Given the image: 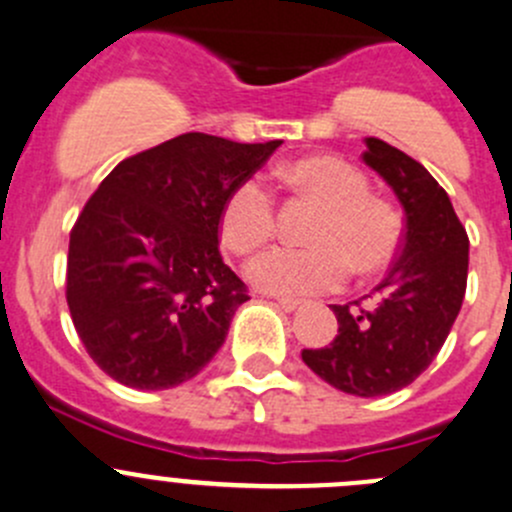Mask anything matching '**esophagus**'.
I'll use <instances>...</instances> for the list:
<instances>
[{
  "label": "esophagus",
  "instance_id": "1",
  "mask_svg": "<svg viewBox=\"0 0 512 512\" xmlns=\"http://www.w3.org/2000/svg\"><path fill=\"white\" fill-rule=\"evenodd\" d=\"M275 305L282 307V310H285V312H295V310H300L302 302L300 300H292V297H275Z\"/></svg>",
  "mask_w": 512,
  "mask_h": 512
}]
</instances>
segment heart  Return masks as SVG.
I'll use <instances>...</instances> for the list:
<instances>
[{
	"label": "heart",
	"mask_w": 512,
	"mask_h": 512,
	"mask_svg": "<svg viewBox=\"0 0 512 512\" xmlns=\"http://www.w3.org/2000/svg\"><path fill=\"white\" fill-rule=\"evenodd\" d=\"M277 177L320 200L322 212L310 230V247H270L247 262V280L275 295H315L335 290L355 267L377 275L395 260L403 222L390 202L367 195V180L340 157L317 155L280 167ZM275 230V200L257 177L240 180L220 210V235L230 250L247 255Z\"/></svg>",
	"instance_id": "1"
}]
</instances>
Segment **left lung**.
I'll list each match as a JSON object with an SVG mask.
<instances>
[{
  "label": "left lung",
  "mask_w": 512,
  "mask_h": 512,
  "mask_svg": "<svg viewBox=\"0 0 512 512\" xmlns=\"http://www.w3.org/2000/svg\"><path fill=\"white\" fill-rule=\"evenodd\" d=\"M365 145V165L405 210L403 245L370 302L332 305L335 340L302 350V360L342 393L380 398L408 388L450 335L468 285V235L448 192L420 162L377 137Z\"/></svg>",
  "instance_id": "1"
}]
</instances>
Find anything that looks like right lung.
Here are the masks:
<instances>
[{
  "mask_svg": "<svg viewBox=\"0 0 512 512\" xmlns=\"http://www.w3.org/2000/svg\"><path fill=\"white\" fill-rule=\"evenodd\" d=\"M280 145L187 132L122 160L89 197L69 232L67 305L112 380L167 390L215 357L250 300L222 262V202Z\"/></svg>",
  "mask_w": 512,
  "mask_h": 512,
  "instance_id": "obj_1",
  "label": "right lung"
}]
</instances>
